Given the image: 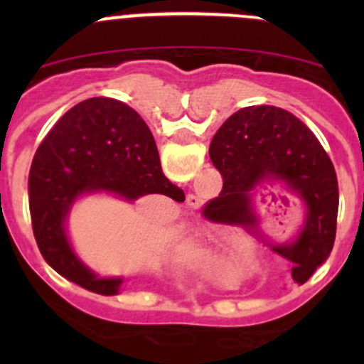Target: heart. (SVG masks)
Listing matches in <instances>:
<instances>
[{"mask_svg": "<svg viewBox=\"0 0 364 364\" xmlns=\"http://www.w3.org/2000/svg\"><path fill=\"white\" fill-rule=\"evenodd\" d=\"M213 259H215V260H216V257H213Z\"/></svg>", "mask_w": 364, "mask_h": 364, "instance_id": "obj_1", "label": "heart"}]
</instances>
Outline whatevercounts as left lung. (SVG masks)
Returning a JSON list of instances; mask_svg holds the SVG:
<instances>
[{
  "instance_id": "1",
  "label": "left lung",
  "mask_w": 364,
  "mask_h": 364,
  "mask_svg": "<svg viewBox=\"0 0 364 364\" xmlns=\"http://www.w3.org/2000/svg\"><path fill=\"white\" fill-rule=\"evenodd\" d=\"M209 156L222 174L223 188L204 205L203 215L215 223L241 227L271 247L296 264L292 278L304 284L331 253L338 215L336 172L317 137L285 109L252 105L220 127ZM262 182L282 184L304 204V227L291 244H271L259 230L251 197Z\"/></svg>"
}]
</instances>
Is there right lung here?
Masks as SVG:
<instances>
[{
    "mask_svg": "<svg viewBox=\"0 0 364 364\" xmlns=\"http://www.w3.org/2000/svg\"><path fill=\"white\" fill-rule=\"evenodd\" d=\"M91 193L135 200L183 193L161 172L151 130L127 104L95 97L70 109L33 156L29 211L40 253L54 271L102 296L117 294L123 278H100L75 255L67 234L73 203Z\"/></svg>",
    "mask_w": 364,
    "mask_h": 364,
    "instance_id": "1",
    "label": "right lung"
}]
</instances>
